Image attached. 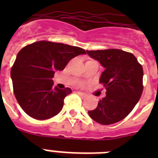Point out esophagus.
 I'll return each mask as SVG.
<instances>
[{"mask_svg":"<svg viewBox=\"0 0 158 158\" xmlns=\"http://www.w3.org/2000/svg\"><path fill=\"white\" fill-rule=\"evenodd\" d=\"M77 93L79 96H81V97H85L86 96V94L85 93H81V92H77Z\"/></svg>","mask_w":158,"mask_h":158,"instance_id":"34e87169","label":"esophagus"}]
</instances>
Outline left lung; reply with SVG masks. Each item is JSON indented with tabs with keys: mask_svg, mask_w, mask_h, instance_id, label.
<instances>
[{
	"mask_svg": "<svg viewBox=\"0 0 158 158\" xmlns=\"http://www.w3.org/2000/svg\"><path fill=\"white\" fill-rule=\"evenodd\" d=\"M86 52L105 69L100 83L107 90L96 109L88 111L89 116L103 125L119 122L129 115L142 96V66L133 54L118 49Z\"/></svg>",
	"mask_w": 158,
	"mask_h": 158,
	"instance_id": "left-lung-1",
	"label": "left lung"
}]
</instances>
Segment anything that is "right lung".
Wrapping results in <instances>:
<instances>
[{"label":"right lung","instance_id":"obj_1","mask_svg":"<svg viewBox=\"0 0 158 158\" xmlns=\"http://www.w3.org/2000/svg\"><path fill=\"white\" fill-rule=\"evenodd\" d=\"M85 54L80 47L48 41L36 42L21 49L11 69V78L22 109L40 120L58 114L72 90L54 87V73L63 70L72 58Z\"/></svg>","mask_w":158,"mask_h":158}]
</instances>
